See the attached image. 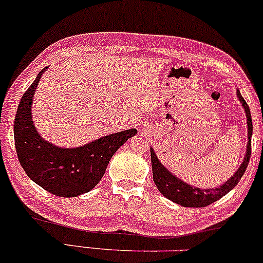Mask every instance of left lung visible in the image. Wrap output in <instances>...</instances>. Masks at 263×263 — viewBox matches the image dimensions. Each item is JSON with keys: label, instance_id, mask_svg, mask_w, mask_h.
Instances as JSON below:
<instances>
[{"label": "left lung", "instance_id": "8db88e82", "mask_svg": "<svg viewBox=\"0 0 263 263\" xmlns=\"http://www.w3.org/2000/svg\"><path fill=\"white\" fill-rule=\"evenodd\" d=\"M237 96L239 101L245 109V115L248 120V145L247 154H245L244 160L239 166L237 172L232 176L224 184L218 185L217 188H197L193 185L185 183L181 179L172 175L164 165L159 161L154 149L151 148V158H152V168H153V181L158 187L159 192L167 198L168 200L176 202V204L184 206V208H205V206L217 201L218 199L224 197L228 192H231L235 185L239 183L240 178L247 170L249 160L251 155V136H252V120L250 114V108L241 97L239 89H237Z\"/></svg>", "mask_w": 263, "mask_h": 263}]
</instances>
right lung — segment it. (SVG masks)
<instances>
[{"label": "right lung", "mask_w": 263, "mask_h": 263, "mask_svg": "<svg viewBox=\"0 0 263 263\" xmlns=\"http://www.w3.org/2000/svg\"><path fill=\"white\" fill-rule=\"evenodd\" d=\"M46 69L39 72L19 103L14 119L16 155L25 174L40 187L62 198L79 197L98 184L111 156L137 129L104 136L78 148L55 147L45 141L32 122L31 107Z\"/></svg>", "instance_id": "obj_1"}]
</instances>
